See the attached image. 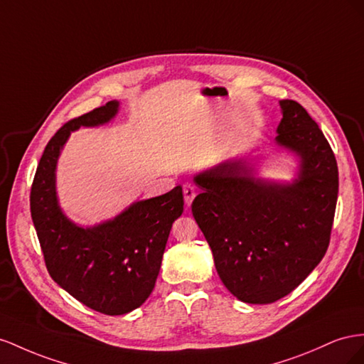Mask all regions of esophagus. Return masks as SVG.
Instances as JSON below:
<instances>
[{
	"instance_id": "1",
	"label": "esophagus",
	"mask_w": 364,
	"mask_h": 364,
	"mask_svg": "<svg viewBox=\"0 0 364 364\" xmlns=\"http://www.w3.org/2000/svg\"><path fill=\"white\" fill-rule=\"evenodd\" d=\"M183 193H184V201H186V205H191L195 195H196V191H195V186L192 184H184L183 186Z\"/></svg>"
}]
</instances>
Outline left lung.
Masks as SVG:
<instances>
[{
  "label": "left lung",
  "instance_id": "left-lung-1",
  "mask_svg": "<svg viewBox=\"0 0 364 364\" xmlns=\"http://www.w3.org/2000/svg\"><path fill=\"white\" fill-rule=\"evenodd\" d=\"M276 143L299 157L297 178H256L245 160L193 176L192 203L216 272L235 297L265 305L285 297L323 259L334 223L338 168L318 124L296 100H280Z\"/></svg>",
  "mask_w": 364,
  "mask_h": 364
}]
</instances>
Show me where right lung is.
Segmentation results:
<instances>
[{
    "mask_svg": "<svg viewBox=\"0 0 364 364\" xmlns=\"http://www.w3.org/2000/svg\"><path fill=\"white\" fill-rule=\"evenodd\" d=\"M119 102L92 109L62 127L47 143L30 192V212L48 273L85 306L122 316L149 297L160 273L171 228L183 213V189L132 203L120 215L80 227L62 212L56 195V166L70 134L116 117Z\"/></svg>",
    "mask_w": 364,
    "mask_h": 364,
    "instance_id": "add662e5",
    "label": "right lung"
}]
</instances>
